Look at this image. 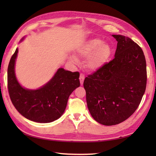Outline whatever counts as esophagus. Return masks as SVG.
I'll return each mask as SVG.
<instances>
[{"label":"esophagus","instance_id":"1","mask_svg":"<svg viewBox=\"0 0 156 156\" xmlns=\"http://www.w3.org/2000/svg\"><path fill=\"white\" fill-rule=\"evenodd\" d=\"M84 78H85L84 75L83 74H80V84L81 85L83 84Z\"/></svg>","mask_w":156,"mask_h":156}]
</instances>
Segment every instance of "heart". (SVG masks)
<instances>
[{
  "label": "heart",
  "instance_id": "obj_1",
  "mask_svg": "<svg viewBox=\"0 0 156 156\" xmlns=\"http://www.w3.org/2000/svg\"><path fill=\"white\" fill-rule=\"evenodd\" d=\"M79 58L87 59V68L91 71H97L102 68L110 60L112 54V48L107 43L99 38L89 39L79 45L76 49ZM71 59L74 62L78 60L75 56Z\"/></svg>",
  "mask_w": 156,
  "mask_h": 156
}]
</instances>
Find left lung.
Listing matches in <instances>:
<instances>
[{
  "label": "left lung",
  "mask_w": 156,
  "mask_h": 156,
  "mask_svg": "<svg viewBox=\"0 0 156 156\" xmlns=\"http://www.w3.org/2000/svg\"><path fill=\"white\" fill-rule=\"evenodd\" d=\"M112 36L117 41L115 58L84 81L89 112L96 121L107 126L121 123L133 114L147 84L141 48L125 36Z\"/></svg>",
  "instance_id": "1"
}]
</instances>
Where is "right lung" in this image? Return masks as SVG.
<instances>
[{"instance_id": "obj_1", "label": "right lung", "mask_w": 156, "mask_h": 156, "mask_svg": "<svg viewBox=\"0 0 156 156\" xmlns=\"http://www.w3.org/2000/svg\"><path fill=\"white\" fill-rule=\"evenodd\" d=\"M23 37L20 42L24 40ZM18 48L8 66V89L12 103L20 114L29 120L47 123L57 120L64 113L72 92L80 87V74L59 68L47 83L36 90L27 89L16 79L15 66Z\"/></svg>"}]
</instances>
